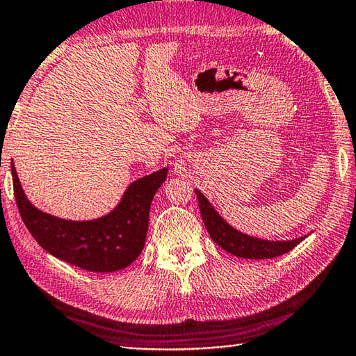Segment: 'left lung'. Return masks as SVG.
Listing matches in <instances>:
<instances>
[{
	"label": "left lung",
	"mask_w": 356,
	"mask_h": 356,
	"mask_svg": "<svg viewBox=\"0 0 356 356\" xmlns=\"http://www.w3.org/2000/svg\"><path fill=\"white\" fill-rule=\"evenodd\" d=\"M200 202V210L204 225L216 245H220L222 250L231 252V254L245 259H272L278 257L284 252L293 250L301 238L287 240V242H268V240L254 238L245 234L236 231L221 216L215 212V209L210 206V202L206 200L200 190H195Z\"/></svg>",
	"instance_id": "left-lung-1"
}]
</instances>
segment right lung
<instances>
[{"mask_svg":"<svg viewBox=\"0 0 356 356\" xmlns=\"http://www.w3.org/2000/svg\"><path fill=\"white\" fill-rule=\"evenodd\" d=\"M14 196L22 220L42 248L61 261L89 272H116L140 256L147 236L152 197L165 182L168 170L131 184L119 206L92 221H67L40 212L26 200L10 165Z\"/></svg>","mask_w":356,"mask_h":356,"instance_id":"obj_1","label":"right lung"}]
</instances>
